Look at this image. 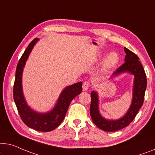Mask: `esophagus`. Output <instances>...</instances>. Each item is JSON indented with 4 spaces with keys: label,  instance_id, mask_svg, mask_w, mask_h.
I'll return each mask as SVG.
<instances>
[{
    "label": "esophagus",
    "instance_id": "34e87169",
    "mask_svg": "<svg viewBox=\"0 0 155 155\" xmlns=\"http://www.w3.org/2000/svg\"><path fill=\"white\" fill-rule=\"evenodd\" d=\"M90 85H91V84H90L89 82L87 81H85L84 82V84H83V91H86L88 90Z\"/></svg>",
    "mask_w": 155,
    "mask_h": 155
}]
</instances>
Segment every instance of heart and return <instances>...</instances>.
<instances>
[{
	"mask_svg": "<svg viewBox=\"0 0 155 155\" xmlns=\"http://www.w3.org/2000/svg\"><path fill=\"white\" fill-rule=\"evenodd\" d=\"M119 57L115 52H111L107 55L104 61V68L106 70L110 69L118 63Z\"/></svg>",
	"mask_w": 155,
	"mask_h": 155,
	"instance_id": "b5f03b06",
	"label": "heart"
}]
</instances>
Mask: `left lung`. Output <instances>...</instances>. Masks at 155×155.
<instances>
[{"instance_id":"obj_1","label":"left lung","mask_w":155,"mask_h":155,"mask_svg":"<svg viewBox=\"0 0 155 155\" xmlns=\"http://www.w3.org/2000/svg\"><path fill=\"white\" fill-rule=\"evenodd\" d=\"M126 55L124 63L115 70L111 78L122 73L129 72L134 76L133 86L132 101L127 112L118 120H107L101 116L99 110V97L95 91L91 92V104L90 113L94 124L101 129L106 131H115L128 126L142 107L144 101L145 92L147 86V79L144 69L134 53L124 47Z\"/></svg>"}]
</instances>
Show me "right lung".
<instances>
[{
    "instance_id": "right-lung-1",
    "label": "right lung",
    "mask_w": 155,
    "mask_h": 155,
    "mask_svg": "<svg viewBox=\"0 0 155 155\" xmlns=\"http://www.w3.org/2000/svg\"><path fill=\"white\" fill-rule=\"evenodd\" d=\"M38 38L29 44L18 61L16 70L13 96L21 118L30 128L40 131H51L57 128L65 117L71 101L82 91V82L66 87L60 94L54 108L47 113H38L27 104L22 89V73L26 62Z\"/></svg>"
}]
</instances>
